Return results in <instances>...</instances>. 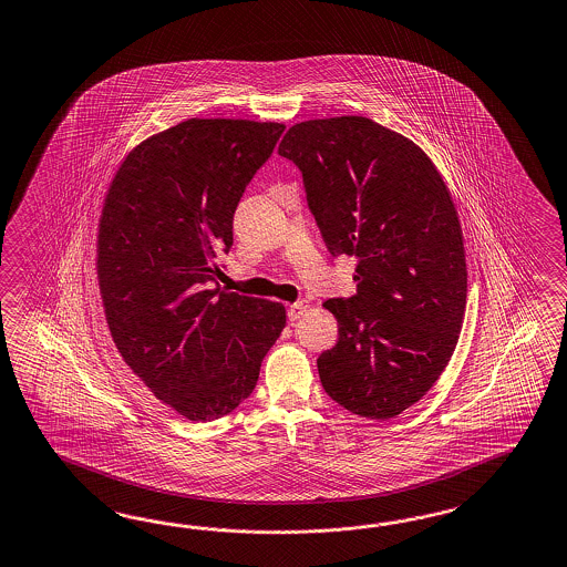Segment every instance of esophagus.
<instances>
[{
  "instance_id": "esophagus-1",
  "label": "esophagus",
  "mask_w": 567,
  "mask_h": 567,
  "mask_svg": "<svg viewBox=\"0 0 567 567\" xmlns=\"http://www.w3.org/2000/svg\"><path fill=\"white\" fill-rule=\"evenodd\" d=\"M306 310H308V302H296V305H291L290 308H288V319H302V315H305Z\"/></svg>"
}]
</instances>
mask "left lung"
<instances>
[{
	"label": "left lung",
	"instance_id": "left-lung-1",
	"mask_svg": "<svg viewBox=\"0 0 567 567\" xmlns=\"http://www.w3.org/2000/svg\"><path fill=\"white\" fill-rule=\"evenodd\" d=\"M333 257H355V293L327 300L339 324L317 360L327 394L368 420L415 405L451 362L465 319L463 228L434 162L368 116L291 125L279 150Z\"/></svg>",
	"mask_w": 567,
	"mask_h": 567
}]
</instances>
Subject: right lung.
Instances as JSON below:
<instances>
[{
  "mask_svg": "<svg viewBox=\"0 0 567 567\" xmlns=\"http://www.w3.org/2000/svg\"><path fill=\"white\" fill-rule=\"evenodd\" d=\"M284 123L187 118L131 150L109 185L96 276L121 358L189 421L219 420L259 380L286 327L279 302L212 287L234 209Z\"/></svg>",
  "mask_w": 567,
  "mask_h": 567,
  "instance_id": "obj_1",
  "label": "right lung"
}]
</instances>
